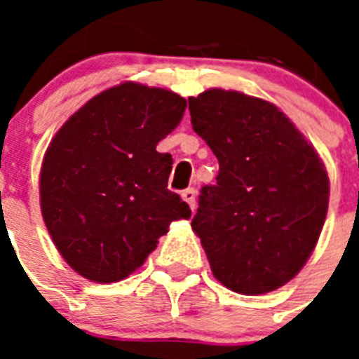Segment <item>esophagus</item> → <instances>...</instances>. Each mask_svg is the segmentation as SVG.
Returning a JSON list of instances; mask_svg holds the SVG:
<instances>
[{
    "label": "esophagus",
    "mask_w": 359,
    "mask_h": 359,
    "mask_svg": "<svg viewBox=\"0 0 359 359\" xmlns=\"http://www.w3.org/2000/svg\"><path fill=\"white\" fill-rule=\"evenodd\" d=\"M196 196H197V194H196V190H194V188H188V190L182 191V199H184V201L190 205L191 210H196Z\"/></svg>",
    "instance_id": "esophagus-1"
}]
</instances>
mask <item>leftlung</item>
Returning <instances> with one entry per match:
<instances>
[{"label": "left lung", "instance_id": "obj_1", "mask_svg": "<svg viewBox=\"0 0 359 359\" xmlns=\"http://www.w3.org/2000/svg\"><path fill=\"white\" fill-rule=\"evenodd\" d=\"M191 128L219 162L201 188L191 227L214 276L262 294L294 278L328 212V175L317 152L273 104L210 89L188 98Z\"/></svg>", "mask_w": 359, "mask_h": 359}]
</instances>
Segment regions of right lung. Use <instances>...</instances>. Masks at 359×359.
Segmentation results:
<instances>
[{
    "instance_id": "1",
    "label": "right lung",
    "mask_w": 359,
    "mask_h": 359,
    "mask_svg": "<svg viewBox=\"0 0 359 359\" xmlns=\"http://www.w3.org/2000/svg\"><path fill=\"white\" fill-rule=\"evenodd\" d=\"M177 93L123 83L78 109L48 147L42 218L63 259L83 278L114 283L141 266L188 203L168 190L173 158L158 152L180 123Z\"/></svg>"
}]
</instances>
